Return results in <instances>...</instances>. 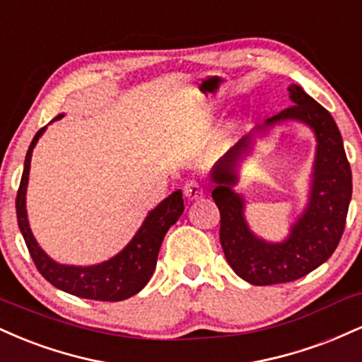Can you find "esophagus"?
<instances>
[{
	"label": "esophagus",
	"mask_w": 362,
	"mask_h": 362,
	"mask_svg": "<svg viewBox=\"0 0 362 362\" xmlns=\"http://www.w3.org/2000/svg\"><path fill=\"white\" fill-rule=\"evenodd\" d=\"M184 195L189 201H197L204 195V185L199 180H189L184 185Z\"/></svg>",
	"instance_id": "obj_1"
}]
</instances>
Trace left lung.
I'll return each mask as SVG.
<instances>
[{
	"instance_id": "8db88e82",
	"label": "left lung",
	"mask_w": 362,
	"mask_h": 362,
	"mask_svg": "<svg viewBox=\"0 0 362 362\" xmlns=\"http://www.w3.org/2000/svg\"><path fill=\"white\" fill-rule=\"evenodd\" d=\"M289 97L294 105L265 120L260 129L281 120H303L317 134L318 146L308 209L286 242L272 245L255 238L245 223L243 199L231 190L236 182V163L248 148V136L224 155L213 172V199L221 216L219 242L224 257L230 267L253 286L293 282L330 259L344 235L352 195L351 165L330 112L298 85L289 86Z\"/></svg>"
}]
</instances>
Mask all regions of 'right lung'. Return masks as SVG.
Here are the masks:
<instances>
[{
	"mask_svg": "<svg viewBox=\"0 0 362 362\" xmlns=\"http://www.w3.org/2000/svg\"><path fill=\"white\" fill-rule=\"evenodd\" d=\"M61 117L62 115H57L56 120ZM44 131L45 127L39 129L32 139L30 146H28L22 180H20L18 192H16L18 228L22 231L37 271L57 289L73 294V296L85 298V300L122 301L134 296L151 279L161 242H163L170 226H173L177 219L180 218V214L184 213L182 192L177 190V192L168 195L163 202H160L144 219L143 226L139 228L131 243L114 259L98 265H91V267H73V265L57 264V262L49 259L42 248L37 245L30 226H28L27 211H25V192H27L28 172H30L32 151H34L37 141Z\"/></svg>",
	"mask_w": 362,
	"mask_h": 362,
	"instance_id": "obj_1",
	"label": "right lung"
}]
</instances>
